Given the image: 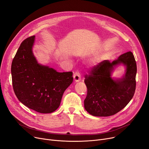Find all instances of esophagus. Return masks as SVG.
Listing matches in <instances>:
<instances>
[{"instance_id":"esophagus-1","label":"esophagus","mask_w":149,"mask_h":149,"mask_svg":"<svg viewBox=\"0 0 149 149\" xmlns=\"http://www.w3.org/2000/svg\"><path fill=\"white\" fill-rule=\"evenodd\" d=\"M73 77H74V79L75 81H76V82L79 81L81 80V75L79 71H76L74 74Z\"/></svg>"}]
</instances>
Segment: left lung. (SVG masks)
I'll list each match as a JSON object with an SVG mask.
<instances>
[{
    "instance_id": "8db88e82",
    "label": "left lung",
    "mask_w": 149,
    "mask_h": 149,
    "mask_svg": "<svg viewBox=\"0 0 149 149\" xmlns=\"http://www.w3.org/2000/svg\"><path fill=\"white\" fill-rule=\"evenodd\" d=\"M121 63L127 66V72L121 79L111 78L113 67ZM136 63L134 54L124 53L112 62L104 60L93 66L85 75L87 95L84 108L92 115L109 116L116 114L127 106L136 89Z\"/></svg>"
}]
</instances>
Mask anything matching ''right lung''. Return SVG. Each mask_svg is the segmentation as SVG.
<instances>
[{
	"label": "right lung",
	"instance_id": "1",
	"mask_svg": "<svg viewBox=\"0 0 149 149\" xmlns=\"http://www.w3.org/2000/svg\"><path fill=\"white\" fill-rule=\"evenodd\" d=\"M34 37L22 42L13 60V87L22 104L39 113H51L58 109L64 92L72 83V72H58L38 64L32 51Z\"/></svg>",
	"mask_w": 149,
	"mask_h": 149
}]
</instances>
